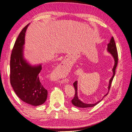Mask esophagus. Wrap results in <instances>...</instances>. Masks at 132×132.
Segmentation results:
<instances>
[{
  "instance_id": "1",
  "label": "esophagus",
  "mask_w": 132,
  "mask_h": 132,
  "mask_svg": "<svg viewBox=\"0 0 132 132\" xmlns=\"http://www.w3.org/2000/svg\"><path fill=\"white\" fill-rule=\"evenodd\" d=\"M59 67H60V68H62V69H63V70H67V64L65 63H61V65H60Z\"/></svg>"
}]
</instances>
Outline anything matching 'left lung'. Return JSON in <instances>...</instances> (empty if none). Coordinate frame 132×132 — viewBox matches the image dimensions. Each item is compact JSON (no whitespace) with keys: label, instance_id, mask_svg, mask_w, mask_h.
Returning a JSON list of instances; mask_svg holds the SVG:
<instances>
[{"label":"left lung","instance_id":"1","mask_svg":"<svg viewBox=\"0 0 132 132\" xmlns=\"http://www.w3.org/2000/svg\"><path fill=\"white\" fill-rule=\"evenodd\" d=\"M107 50L112 55V56L114 58V67L113 68V76L110 79V82H109V91H110V87L111 86V84L112 82V80L113 79V78L114 77L115 75V72H116V67L117 65V63H118V53H117V47H116V43L114 40V38L113 37H112L110 43L108 44L107 45ZM73 85L75 89V96L74 98L72 99L71 100V102H72L73 104L75 106H77L78 107H81V108H89V107H94L95 105H96L97 103H98L101 101H99L98 102H97L96 103H93V104H87V103H85L82 102V101H81L78 98V95H77V81H76L73 83ZM108 94L107 93L106 95H105L104 96V97L105 96L107 95Z\"/></svg>","mask_w":132,"mask_h":132}]
</instances>
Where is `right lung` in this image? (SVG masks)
<instances>
[{"label": "right lung", "mask_w": 132, "mask_h": 132, "mask_svg": "<svg viewBox=\"0 0 132 132\" xmlns=\"http://www.w3.org/2000/svg\"><path fill=\"white\" fill-rule=\"evenodd\" d=\"M27 25L16 40L10 57V84L16 94L22 101L37 106L46 101L47 90L39 79L41 65L31 66L23 58V46Z\"/></svg>", "instance_id": "1"}]
</instances>
